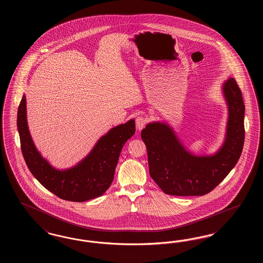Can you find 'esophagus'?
Wrapping results in <instances>:
<instances>
[{
	"mask_svg": "<svg viewBox=\"0 0 263 263\" xmlns=\"http://www.w3.org/2000/svg\"><path fill=\"white\" fill-rule=\"evenodd\" d=\"M142 127V122H140L139 120H136V129H140Z\"/></svg>",
	"mask_w": 263,
	"mask_h": 263,
	"instance_id": "34e87169",
	"label": "esophagus"
}]
</instances>
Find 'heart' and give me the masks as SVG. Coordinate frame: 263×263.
Here are the masks:
<instances>
[{
    "instance_id": "obj_1",
    "label": "heart",
    "mask_w": 263,
    "mask_h": 263,
    "mask_svg": "<svg viewBox=\"0 0 263 263\" xmlns=\"http://www.w3.org/2000/svg\"><path fill=\"white\" fill-rule=\"evenodd\" d=\"M106 98L109 99V100H118V99H121L122 97H120L118 92H117V93H114L112 90H109V91L106 93Z\"/></svg>"
}]
</instances>
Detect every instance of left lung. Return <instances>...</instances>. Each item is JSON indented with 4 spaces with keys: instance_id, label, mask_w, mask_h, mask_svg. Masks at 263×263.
Instances as JSON below:
<instances>
[{
    "instance_id": "1",
    "label": "left lung",
    "mask_w": 263,
    "mask_h": 263,
    "mask_svg": "<svg viewBox=\"0 0 263 263\" xmlns=\"http://www.w3.org/2000/svg\"><path fill=\"white\" fill-rule=\"evenodd\" d=\"M17 130L25 163L38 181L64 200L84 202L103 194L110 186L126 141L135 133L133 119L111 128L98 140L88 155L72 167H54L35 147L26 119V99L17 110Z\"/></svg>"
}]
</instances>
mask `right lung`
Returning a JSON list of instances; mask_svg holds the SVG:
<instances>
[{
	"label": "right lung",
	"mask_w": 263,
	"mask_h": 263,
	"mask_svg": "<svg viewBox=\"0 0 263 263\" xmlns=\"http://www.w3.org/2000/svg\"><path fill=\"white\" fill-rule=\"evenodd\" d=\"M228 106L225 140L210 155H194L184 147L174 128L154 121L142 130L151 177L168 195L199 196L212 191L233 170L245 141V104L237 82L229 78L223 84Z\"/></svg>",
	"instance_id": "1"
}]
</instances>
